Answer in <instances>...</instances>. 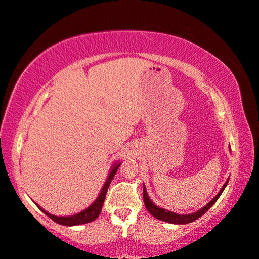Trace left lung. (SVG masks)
<instances>
[{
	"mask_svg": "<svg viewBox=\"0 0 259 259\" xmlns=\"http://www.w3.org/2000/svg\"><path fill=\"white\" fill-rule=\"evenodd\" d=\"M229 179H227L225 184H224V186L222 187V189H220V191H219L218 194H217L214 198H213L211 201L208 202L207 205L204 206V207H202V208H200L199 211H196L194 213H191V214H178V213L167 211V209L158 207V206H156L153 201H151L150 198H149V195H148V193L146 191V186L143 185L144 205H146L148 212H149L153 217H155V218H156V219L162 220V222L170 223V224H178V225H184V224L192 223V222H194V220H196L198 218H200V217H201L202 214H205V213L207 212L208 209L211 208L212 206L215 204V201H217V200H218L219 196L222 195L223 191H224V189H225V187L227 186Z\"/></svg>",
	"mask_w": 259,
	"mask_h": 259,
	"instance_id": "8db88e82",
	"label": "left lung"
}]
</instances>
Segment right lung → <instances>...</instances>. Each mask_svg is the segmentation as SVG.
Segmentation results:
<instances>
[{
    "label": "right lung",
    "mask_w": 259,
    "mask_h": 259,
    "mask_svg": "<svg viewBox=\"0 0 259 259\" xmlns=\"http://www.w3.org/2000/svg\"><path fill=\"white\" fill-rule=\"evenodd\" d=\"M122 162H115L113 165L111 167V169H110V173L108 175V179H106L104 186H103L101 193H99L97 199L95 200L94 202H92L91 205L89 206L88 208L82 209L81 212L77 213V214H73V215H67V217H58V215H53L51 214V213H48L47 211H45L44 208H41L39 205L35 204L37 207H39L41 211H42L45 214L47 217H50V218L53 220V222L60 224V225H65V226H75V225H81V224H88V223H91L94 222L98 218V215L101 214V211H102V207H103V204H104V200H105V195H106V192H108V188L110 184H111V180L115 177V174L117 173V170H118L119 165Z\"/></svg>",
    "instance_id": "1"
}]
</instances>
